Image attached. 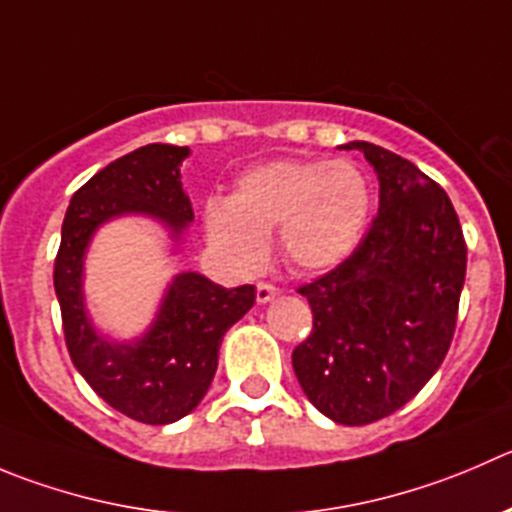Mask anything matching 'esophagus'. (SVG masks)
I'll list each match as a JSON object with an SVG mask.
<instances>
[{"label":"esophagus","mask_w":512,"mask_h":512,"mask_svg":"<svg viewBox=\"0 0 512 512\" xmlns=\"http://www.w3.org/2000/svg\"><path fill=\"white\" fill-rule=\"evenodd\" d=\"M276 296H279V289H276L274 284H269V281H259V284H256V299H259L261 304L276 299Z\"/></svg>","instance_id":"34e87169"}]
</instances>
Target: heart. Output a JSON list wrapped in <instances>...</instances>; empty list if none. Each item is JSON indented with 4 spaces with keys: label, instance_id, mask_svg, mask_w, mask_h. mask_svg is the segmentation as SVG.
Returning <instances> with one entry per match:
<instances>
[{
    "label": "heart",
    "instance_id": "obj_1",
    "mask_svg": "<svg viewBox=\"0 0 512 512\" xmlns=\"http://www.w3.org/2000/svg\"><path fill=\"white\" fill-rule=\"evenodd\" d=\"M372 191L352 163L271 160L238 180L231 201L211 198L203 226L211 246L238 271L259 269L266 236L279 228L281 256L299 271L342 264L367 231Z\"/></svg>",
    "mask_w": 512,
    "mask_h": 512
}]
</instances>
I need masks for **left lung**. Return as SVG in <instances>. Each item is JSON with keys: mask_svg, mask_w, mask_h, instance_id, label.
Listing matches in <instances>:
<instances>
[{"mask_svg": "<svg viewBox=\"0 0 512 512\" xmlns=\"http://www.w3.org/2000/svg\"><path fill=\"white\" fill-rule=\"evenodd\" d=\"M379 213L332 271L299 286L314 326L294 349L311 405L339 425H369L407 405L445 359L465 284L467 246L440 183L379 145Z\"/></svg>", "mask_w": 512, "mask_h": 512, "instance_id": "1", "label": "left lung"}]
</instances>
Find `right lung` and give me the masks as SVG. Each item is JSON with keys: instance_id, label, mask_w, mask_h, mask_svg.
<instances>
[{"instance_id": "right-lung-1", "label": "right lung", "mask_w": 512, "mask_h": 512, "mask_svg": "<svg viewBox=\"0 0 512 512\" xmlns=\"http://www.w3.org/2000/svg\"><path fill=\"white\" fill-rule=\"evenodd\" d=\"M186 155L188 148L150 143L97 170L72 196L55 259L72 364L107 405L145 425H168L201 402L216 374L223 334L256 301L251 284L223 289L201 274H180L158 321L138 344L105 342L87 321L80 276L92 231L120 213H150L178 236L193 221L191 201L180 188Z\"/></svg>"}]
</instances>
